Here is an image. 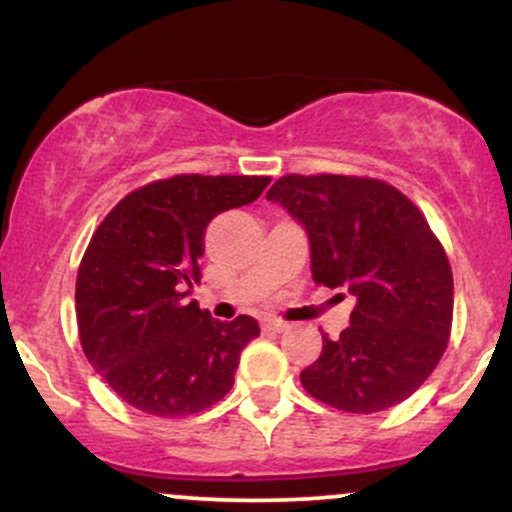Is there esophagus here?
Masks as SVG:
<instances>
[{
    "label": "esophagus",
    "mask_w": 512,
    "mask_h": 512,
    "mask_svg": "<svg viewBox=\"0 0 512 512\" xmlns=\"http://www.w3.org/2000/svg\"><path fill=\"white\" fill-rule=\"evenodd\" d=\"M264 330H267V332H286V330H289V322L267 320V322H264Z\"/></svg>",
    "instance_id": "obj_1"
}]
</instances>
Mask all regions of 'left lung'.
<instances>
[{
	"label": "left lung",
	"mask_w": 512,
	"mask_h": 512,
	"mask_svg": "<svg viewBox=\"0 0 512 512\" xmlns=\"http://www.w3.org/2000/svg\"><path fill=\"white\" fill-rule=\"evenodd\" d=\"M267 199L310 238L315 284L356 296L351 322L301 373L310 397L375 414L426 383L448 349L452 269L426 216L390 182L356 175H284Z\"/></svg>",
	"instance_id": "8db88e82"
}]
</instances>
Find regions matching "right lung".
<instances>
[{
  "mask_svg": "<svg viewBox=\"0 0 512 512\" xmlns=\"http://www.w3.org/2000/svg\"><path fill=\"white\" fill-rule=\"evenodd\" d=\"M264 175H173L129 192L101 221L76 274L81 349L129 407L175 419L228 395L255 317L219 322L197 301L204 231L262 195Z\"/></svg>",
  "mask_w": 512,
  "mask_h": 512,
  "instance_id": "1",
  "label": "right lung"
}]
</instances>
